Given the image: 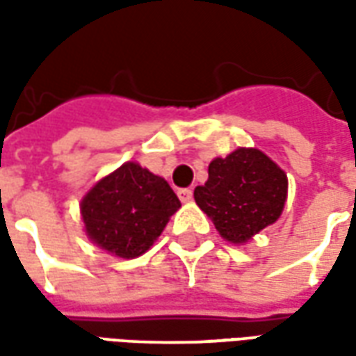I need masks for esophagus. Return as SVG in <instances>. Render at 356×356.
<instances>
[{
    "instance_id": "1",
    "label": "esophagus",
    "mask_w": 356,
    "mask_h": 356,
    "mask_svg": "<svg viewBox=\"0 0 356 356\" xmlns=\"http://www.w3.org/2000/svg\"><path fill=\"white\" fill-rule=\"evenodd\" d=\"M177 194L183 204H188V202L193 200V191H191V188H179Z\"/></svg>"
}]
</instances>
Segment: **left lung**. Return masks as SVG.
I'll return each instance as SVG.
<instances>
[{
    "mask_svg": "<svg viewBox=\"0 0 356 356\" xmlns=\"http://www.w3.org/2000/svg\"><path fill=\"white\" fill-rule=\"evenodd\" d=\"M288 177L257 148H236L211 160L208 181L194 188L198 208L231 244H246L280 217Z\"/></svg>",
    "mask_w": 356,
    "mask_h": 356,
    "instance_id": "left-lung-1",
    "label": "left lung"
}]
</instances>
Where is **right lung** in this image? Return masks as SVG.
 <instances>
[{"mask_svg":"<svg viewBox=\"0 0 356 356\" xmlns=\"http://www.w3.org/2000/svg\"><path fill=\"white\" fill-rule=\"evenodd\" d=\"M179 208L168 181L135 162L102 177L80 204L89 240L122 259L145 254Z\"/></svg>","mask_w":356,"mask_h":356,"instance_id":"obj_1","label":"right lung"}]
</instances>
